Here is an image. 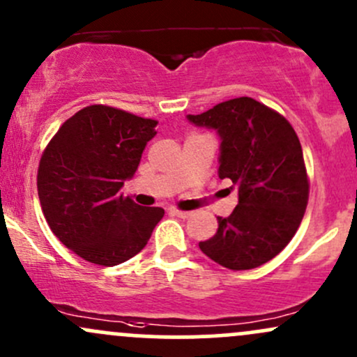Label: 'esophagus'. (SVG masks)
<instances>
[{"instance_id": "1", "label": "esophagus", "mask_w": 357, "mask_h": 357, "mask_svg": "<svg viewBox=\"0 0 357 357\" xmlns=\"http://www.w3.org/2000/svg\"><path fill=\"white\" fill-rule=\"evenodd\" d=\"M171 213L176 215V217H179V218H188V217H191V215H193V211H185V210L172 208Z\"/></svg>"}]
</instances>
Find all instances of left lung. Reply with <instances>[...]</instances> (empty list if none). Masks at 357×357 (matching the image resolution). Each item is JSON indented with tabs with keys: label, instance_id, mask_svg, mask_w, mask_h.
Listing matches in <instances>:
<instances>
[{
	"label": "left lung",
	"instance_id": "obj_1",
	"mask_svg": "<svg viewBox=\"0 0 357 357\" xmlns=\"http://www.w3.org/2000/svg\"><path fill=\"white\" fill-rule=\"evenodd\" d=\"M186 119L217 132L218 178L230 179L238 190V205L227 218H217V234L199 242V249L234 271L271 261L296 234L308 202L295 130L284 116L248 96Z\"/></svg>",
	"mask_w": 357,
	"mask_h": 357
}]
</instances>
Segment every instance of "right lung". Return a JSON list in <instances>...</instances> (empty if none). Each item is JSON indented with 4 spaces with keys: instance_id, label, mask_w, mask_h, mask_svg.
<instances>
[{
    "instance_id": "1",
    "label": "right lung",
    "mask_w": 357,
    "mask_h": 357,
    "mask_svg": "<svg viewBox=\"0 0 357 357\" xmlns=\"http://www.w3.org/2000/svg\"><path fill=\"white\" fill-rule=\"evenodd\" d=\"M158 121L91 105L62 123L40 159L38 198L66 248L100 266H116L146 248L164 217L121 195L134 178Z\"/></svg>"
}]
</instances>
